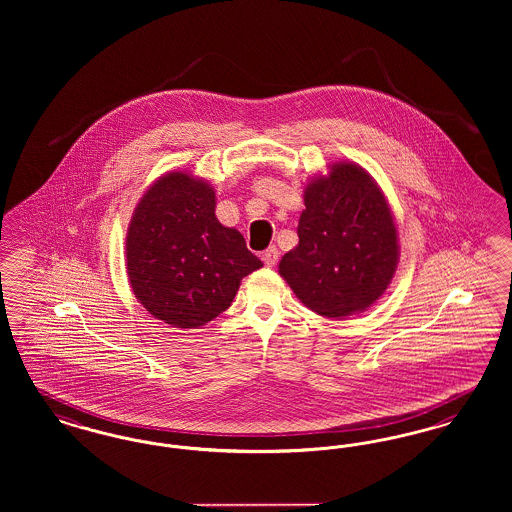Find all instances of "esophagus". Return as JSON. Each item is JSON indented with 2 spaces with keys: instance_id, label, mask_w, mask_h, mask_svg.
<instances>
[{
  "instance_id": "obj_1",
  "label": "esophagus",
  "mask_w": 512,
  "mask_h": 512,
  "mask_svg": "<svg viewBox=\"0 0 512 512\" xmlns=\"http://www.w3.org/2000/svg\"><path fill=\"white\" fill-rule=\"evenodd\" d=\"M262 260H264L266 266L273 268L277 264V260H279V250L275 246H269L268 250L262 252Z\"/></svg>"
}]
</instances>
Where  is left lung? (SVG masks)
<instances>
[{
    "instance_id": "left-lung-1",
    "label": "left lung",
    "mask_w": 512,
    "mask_h": 512,
    "mask_svg": "<svg viewBox=\"0 0 512 512\" xmlns=\"http://www.w3.org/2000/svg\"><path fill=\"white\" fill-rule=\"evenodd\" d=\"M298 244L279 273L304 306L323 318L364 312L385 293L399 262L397 229L374 179L354 163L304 190Z\"/></svg>"
}]
</instances>
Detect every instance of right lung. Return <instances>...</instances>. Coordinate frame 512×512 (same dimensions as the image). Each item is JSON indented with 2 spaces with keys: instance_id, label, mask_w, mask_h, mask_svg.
Masks as SVG:
<instances>
[{
  "instance_id": "add662e5",
  "label": "right lung",
  "mask_w": 512,
  "mask_h": 512,
  "mask_svg": "<svg viewBox=\"0 0 512 512\" xmlns=\"http://www.w3.org/2000/svg\"><path fill=\"white\" fill-rule=\"evenodd\" d=\"M262 262L216 217V192L189 173L160 177L136 206L127 273L140 304L173 327L196 329L225 312Z\"/></svg>"
}]
</instances>
